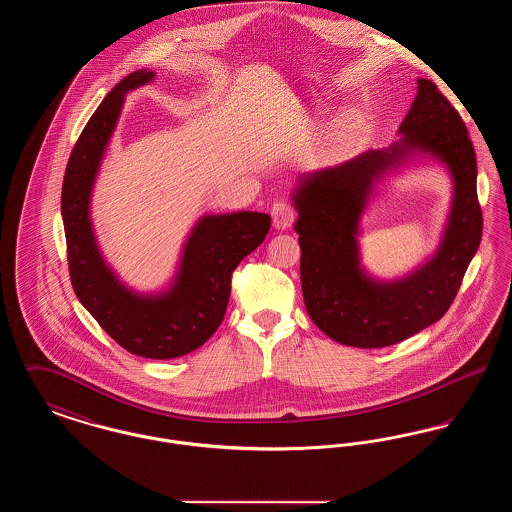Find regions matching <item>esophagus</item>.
<instances>
[{
    "label": "esophagus",
    "instance_id": "1",
    "mask_svg": "<svg viewBox=\"0 0 512 512\" xmlns=\"http://www.w3.org/2000/svg\"><path fill=\"white\" fill-rule=\"evenodd\" d=\"M270 215H272V222L276 228H290L292 226L293 219H295V207H293L292 201L288 199H280L272 205L270 209Z\"/></svg>",
    "mask_w": 512,
    "mask_h": 512
}]
</instances>
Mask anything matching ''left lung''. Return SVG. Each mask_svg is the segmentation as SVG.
Wrapping results in <instances>:
<instances>
[{
    "instance_id": "1",
    "label": "left lung",
    "mask_w": 512,
    "mask_h": 512,
    "mask_svg": "<svg viewBox=\"0 0 512 512\" xmlns=\"http://www.w3.org/2000/svg\"><path fill=\"white\" fill-rule=\"evenodd\" d=\"M386 151L368 149L336 167L307 174L295 194L293 228L301 245V288L309 317L332 340L353 347H388L407 340L447 313L482 240L476 153L459 111L432 80L418 94ZM416 150L448 163L456 199L439 255L393 285L368 281L358 268L356 220L371 180Z\"/></svg>"
}]
</instances>
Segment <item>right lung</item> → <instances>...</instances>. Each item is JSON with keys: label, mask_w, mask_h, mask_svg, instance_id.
I'll return each mask as SVG.
<instances>
[{"label": "right lung", "mask_w": 512, "mask_h": 512, "mask_svg": "<svg viewBox=\"0 0 512 512\" xmlns=\"http://www.w3.org/2000/svg\"><path fill=\"white\" fill-rule=\"evenodd\" d=\"M155 74L124 76L105 96L74 144L61 192L67 263L74 293L99 326L128 353L147 359L182 357L219 328L232 290V272L270 230L265 213L205 217L195 226L171 292L140 297L128 292L103 263L92 234L88 203L124 94Z\"/></svg>", "instance_id": "add662e5"}]
</instances>
